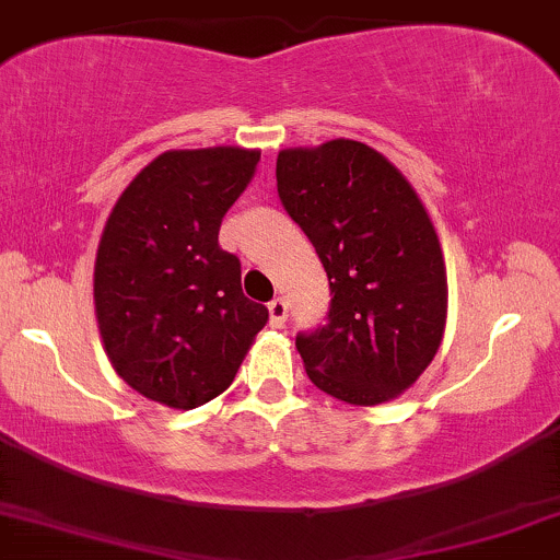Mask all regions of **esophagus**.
<instances>
[{
  "label": "esophagus",
  "instance_id": "1",
  "mask_svg": "<svg viewBox=\"0 0 560 560\" xmlns=\"http://www.w3.org/2000/svg\"><path fill=\"white\" fill-rule=\"evenodd\" d=\"M268 316H271L273 329H281V326H284V320H287V302L281 298L268 302Z\"/></svg>",
  "mask_w": 560,
  "mask_h": 560
}]
</instances>
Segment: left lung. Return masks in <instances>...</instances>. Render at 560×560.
I'll list each match as a JSON object with an SVG mask.
<instances>
[{"mask_svg": "<svg viewBox=\"0 0 560 560\" xmlns=\"http://www.w3.org/2000/svg\"><path fill=\"white\" fill-rule=\"evenodd\" d=\"M279 199L329 276L326 324L298 334L307 376L350 405L395 400L445 334L447 273L408 178L363 141L281 150Z\"/></svg>", "mask_w": 560, "mask_h": 560, "instance_id": "obj_1", "label": "left lung"}]
</instances>
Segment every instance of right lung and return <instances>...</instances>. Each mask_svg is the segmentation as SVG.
Here are the masks:
<instances>
[{
	"mask_svg": "<svg viewBox=\"0 0 560 560\" xmlns=\"http://www.w3.org/2000/svg\"><path fill=\"white\" fill-rule=\"evenodd\" d=\"M260 152L171 150L115 202L94 262V307L115 374L168 408L229 389L268 320L242 292V262L218 244Z\"/></svg>",
	"mask_w": 560,
	"mask_h": 560,
	"instance_id": "1",
	"label": "right lung"
}]
</instances>
